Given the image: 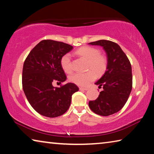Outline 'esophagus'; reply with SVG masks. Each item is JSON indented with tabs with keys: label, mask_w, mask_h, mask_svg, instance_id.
<instances>
[{
	"label": "esophagus",
	"mask_w": 154,
	"mask_h": 154,
	"mask_svg": "<svg viewBox=\"0 0 154 154\" xmlns=\"http://www.w3.org/2000/svg\"><path fill=\"white\" fill-rule=\"evenodd\" d=\"M80 90H88V88H83V87H79Z\"/></svg>",
	"instance_id": "esophagus-1"
}]
</instances>
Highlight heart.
Wrapping results in <instances>:
<instances>
[{"instance_id": "1", "label": "heart", "mask_w": 154, "mask_h": 154, "mask_svg": "<svg viewBox=\"0 0 154 154\" xmlns=\"http://www.w3.org/2000/svg\"><path fill=\"white\" fill-rule=\"evenodd\" d=\"M76 54L87 60L86 70L85 72H75L69 77V81L75 84L85 86L94 80L96 75L100 76L105 72L107 68V59L100 54L99 49L90 46H83L78 49ZM60 65L63 71L66 73L72 71L71 57L69 54H66L60 59Z\"/></svg>"}]
</instances>
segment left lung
Listing matches in <instances>:
<instances>
[{"mask_svg": "<svg viewBox=\"0 0 154 154\" xmlns=\"http://www.w3.org/2000/svg\"><path fill=\"white\" fill-rule=\"evenodd\" d=\"M102 46L107 55V68L103 76L95 83L103 90L89 106L94 113L111 116L120 111L127 102L132 88V67L126 54L116 43L107 40L91 42Z\"/></svg>", "mask_w": 154, "mask_h": 154, "instance_id": "obj_1", "label": "left lung"}]
</instances>
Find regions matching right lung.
I'll use <instances>...</instances> for the list:
<instances>
[{"instance_id": "add662e5", "label": "right lung", "mask_w": 154, "mask_h": 154, "mask_svg": "<svg viewBox=\"0 0 154 154\" xmlns=\"http://www.w3.org/2000/svg\"><path fill=\"white\" fill-rule=\"evenodd\" d=\"M72 46L54 40L38 43L26 58L22 71V88L27 100L35 110L43 116L56 118L66 113L72 95L79 90L75 83H68L60 88L66 76L60 65V59L71 51Z\"/></svg>"}]
</instances>
